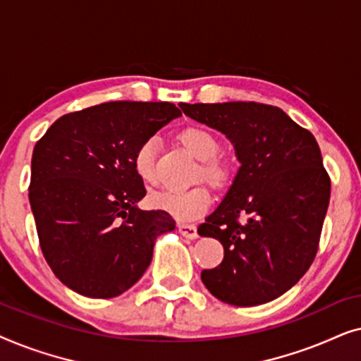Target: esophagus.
<instances>
[{"mask_svg": "<svg viewBox=\"0 0 361 361\" xmlns=\"http://www.w3.org/2000/svg\"><path fill=\"white\" fill-rule=\"evenodd\" d=\"M179 233L184 236V238H189V240H195L199 233H197V226L195 225H187V224H179Z\"/></svg>", "mask_w": 361, "mask_h": 361, "instance_id": "esophagus-1", "label": "esophagus"}]
</instances>
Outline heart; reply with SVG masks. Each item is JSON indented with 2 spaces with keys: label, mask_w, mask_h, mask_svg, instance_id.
<instances>
[{
  "label": "heart",
  "mask_w": 361,
  "mask_h": 361,
  "mask_svg": "<svg viewBox=\"0 0 361 361\" xmlns=\"http://www.w3.org/2000/svg\"><path fill=\"white\" fill-rule=\"evenodd\" d=\"M180 145L195 159L202 161L199 176L209 180L212 185L224 187L228 184L231 177V167L228 161L215 156L219 152V140L209 130L200 126H189L179 133ZM157 140L147 137L142 141L133 157L136 174L141 180H154ZM151 204L156 209L164 210L180 221L195 220L205 214L212 204V194L205 185H195L187 190H162L151 195Z\"/></svg>",
  "instance_id": "1"
}]
</instances>
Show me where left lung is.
<instances>
[{
	"instance_id": "8db88e82",
	"label": "left lung",
	"mask_w": 361,
	"mask_h": 361,
	"mask_svg": "<svg viewBox=\"0 0 361 361\" xmlns=\"http://www.w3.org/2000/svg\"><path fill=\"white\" fill-rule=\"evenodd\" d=\"M180 108L224 133L240 162L224 200L197 230L225 251L216 268L202 271V283L238 307L274 300L298 284L317 253L330 199L317 141L278 106L228 102Z\"/></svg>"
}]
</instances>
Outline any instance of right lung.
I'll return each instance as SVG.
<instances>
[{
    "label": "right lung",
    "mask_w": 361,
    "mask_h": 361,
    "mask_svg": "<svg viewBox=\"0 0 361 361\" xmlns=\"http://www.w3.org/2000/svg\"><path fill=\"white\" fill-rule=\"evenodd\" d=\"M182 115L167 102H111L59 118L36 142L29 202L44 258L68 289L116 298L151 264L176 221L137 207L146 189L133 166L142 141Z\"/></svg>",
    "instance_id": "1"
}]
</instances>
